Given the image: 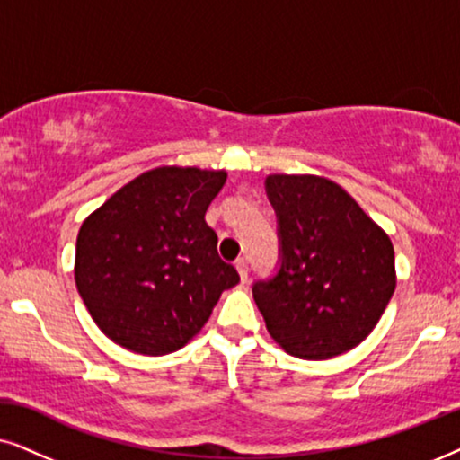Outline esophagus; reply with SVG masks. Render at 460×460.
I'll return each instance as SVG.
<instances>
[{"label": "esophagus", "mask_w": 460, "mask_h": 460, "mask_svg": "<svg viewBox=\"0 0 460 460\" xmlns=\"http://www.w3.org/2000/svg\"><path fill=\"white\" fill-rule=\"evenodd\" d=\"M235 269H237V273H240L242 284H246V281H248V261L246 259H237Z\"/></svg>", "instance_id": "34e87169"}]
</instances>
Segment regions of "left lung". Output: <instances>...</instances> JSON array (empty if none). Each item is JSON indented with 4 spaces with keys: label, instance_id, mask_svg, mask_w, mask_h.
<instances>
[{
    "label": "left lung",
    "instance_id": "left-lung-1",
    "mask_svg": "<svg viewBox=\"0 0 460 460\" xmlns=\"http://www.w3.org/2000/svg\"><path fill=\"white\" fill-rule=\"evenodd\" d=\"M281 265L252 294L271 339L301 359L351 351L381 320L395 290L389 235L336 182L269 174Z\"/></svg>",
    "mask_w": 460,
    "mask_h": 460
}]
</instances>
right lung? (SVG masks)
<instances>
[{
	"mask_svg": "<svg viewBox=\"0 0 460 460\" xmlns=\"http://www.w3.org/2000/svg\"><path fill=\"white\" fill-rule=\"evenodd\" d=\"M225 170L162 166L115 191L79 226L75 286L102 334L140 355H166L204 328L240 281L220 261L206 210Z\"/></svg>",
	"mask_w": 460,
	"mask_h": 460,
	"instance_id": "right-lung-1",
	"label": "right lung"
}]
</instances>
